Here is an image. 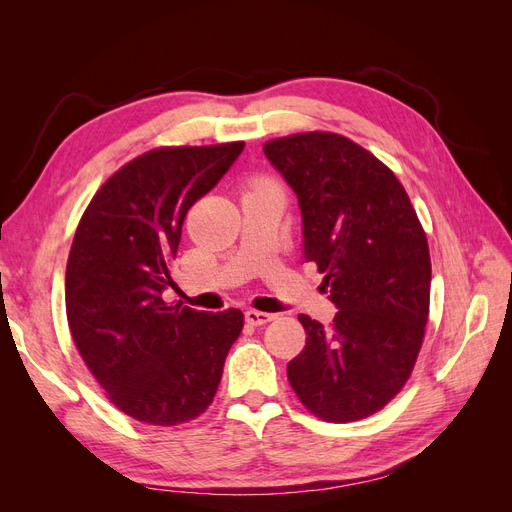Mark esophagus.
<instances>
[{"label": "esophagus", "instance_id": "34e87169", "mask_svg": "<svg viewBox=\"0 0 512 512\" xmlns=\"http://www.w3.org/2000/svg\"><path fill=\"white\" fill-rule=\"evenodd\" d=\"M275 316L267 314V312H258V309H247L245 312V322L247 324H254V327H260V324H267L271 322Z\"/></svg>", "mask_w": 512, "mask_h": 512}]
</instances>
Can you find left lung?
<instances>
[{
	"instance_id": "8db88e82",
	"label": "left lung",
	"mask_w": 512,
	"mask_h": 512,
	"mask_svg": "<svg viewBox=\"0 0 512 512\" xmlns=\"http://www.w3.org/2000/svg\"><path fill=\"white\" fill-rule=\"evenodd\" d=\"M299 198L303 256L337 314H301L305 348L288 363L301 404L329 423L376 414L404 389L429 318L425 230L393 170L350 138L301 132L265 143Z\"/></svg>"
}]
</instances>
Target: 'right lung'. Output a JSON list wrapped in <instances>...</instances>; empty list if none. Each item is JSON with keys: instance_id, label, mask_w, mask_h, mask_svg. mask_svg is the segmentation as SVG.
Masks as SVG:
<instances>
[{"instance_id": "right-lung-1", "label": "right lung", "mask_w": 512, "mask_h": 512, "mask_svg": "<svg viewBox=\"0 0 512 512\" xmlns=\"http://www.w3.org/2000/svg\"><path fill=\"white\" fill-rule=\"evenodd\" d=\"M245 143L158 147L123 164L91 198L66 267L76 350L108 399L136 421L190 423L218 393L243 312L170 305L185 213L213 190Z\"/></svg>"}]
</instances>
